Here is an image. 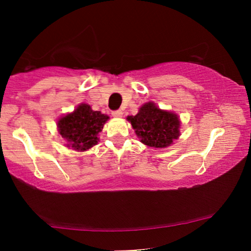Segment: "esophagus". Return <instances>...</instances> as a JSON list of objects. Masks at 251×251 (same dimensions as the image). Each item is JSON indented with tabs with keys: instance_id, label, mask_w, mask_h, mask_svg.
Returning a JSON list of instances; mask_svg holds the SVG:
<instances>
[{
	"instance_id": "obj_1",
	"label": "esophagus",
	"mask_w": 251,
	"mask_h": 251,
	"mask_svg": "<svg viewBox=\"0 0 251 251\" xmlns=\"http://www.w3.org/2000/svg\"><path fill=\"white\" fill-rule=\"evenodd\" d=\"M122 114H123V113H122L121 109H118V111H113L112 112V115L114 116V118H121Z\"/></svg>"
}]
</instances>
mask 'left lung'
Instances as JSON below:
<instances>
[{
    "mask_svg": "<svg viewBox=\"0 0 251 251\" xmlns=\"http://www.w3.org/2000/svg\"><path fill=\"white\" fill-rule=\"evenodd\" d=\"M140 142L147 146L162 149L170 146L179 136L180 122L176 114L162 111L153 102H146L138 114L128 116Z\"/></svg>",
    "mask_w": 251,
    "mask_h": 251,
    "instance_id": "obj_1",
    "label": "left lung"
}]
</instances>
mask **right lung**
Here are the masks:
<instances>
[{
    "label": "right lung",
    "instance_id": "obj_1",
    "mask_svg": "<svg viewBox=\"0 0 251 251\" xmlns=\"http://www.w3.org/2000/svg\"><path fill=\"white\" fill-rule=\"evenodd\" d=\"M107 120V115L92 111L87 104H81L73 113L58 121V130L68 147L75 151H87L98 143V133Z\"/></svg>",
    "mask_w": 251,
    "mask_h": 251
}]
</instances>
